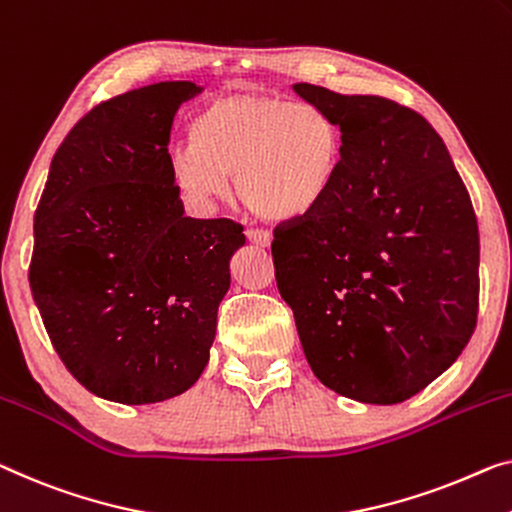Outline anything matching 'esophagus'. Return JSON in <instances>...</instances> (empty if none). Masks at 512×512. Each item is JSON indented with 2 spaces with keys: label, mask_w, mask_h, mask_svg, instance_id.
<instances>
[{
  "label": "esophagus",
  "mask_w": 512,
  "mask_h": 512,
  "mask_svg": "<svg viewBox=\"0 0 512 512\" xmlns=\"http://www.w3.org/2000/svg\"><path fill=\"white\" fill-rule=\"evenodd\" d=\"M246 234H248V239L253 241L255 246H259V248H269L271 241H273V236L266 232V230H248Z\"/></svg>",
  "instance_id": "esophagus-1"
}]
</instances>
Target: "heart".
Listing matches in <instances>:
<instances>
[{
    "instance_id": "1",
    "label": "heart",
    "mask_w": 512,
    "mask_h": 512,
    "mask_svg": "<svg viewBox=\"0 0 512 512\" xmlns=\"http://www.w3.org/2000/svg\"><path fill=\"white\" fill-rule=\"evenodd\" d=\"M345 135L312 101L225 94L190 121V144L172 151V179L197 202L227 195V177L246 207L273 223L315 213L338 181Z\"/></svg>"
}]
</instances>
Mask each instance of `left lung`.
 Returning <instances> with one entry per match:
<instances>
[{
    "instance_id": "1",
    "label": "left lung",
    "mask_w": 512,
    "mask_h": 512,
    "mask_svg": "<svg viewBox=\"0 0 512 512\" xmlns=\"http://www.w3.org/2000/svg\"><path fill=\"white\" fill-rule=\"evenodd\" d=\"M340 121L345 156L315 213L273 230V266L326 388L398 404L451 368L476 329L478 223L444 140L381 96L299 82Z\"/></svg>"
}]
</instances>
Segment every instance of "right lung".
Returning a JSON list of instances; mask_svg holds the SVG:
<instances>
[{"mask_svg": "<svg viewBox=\"0 0 512 512\" xmlns=\"http://www.w3.org/2000/svg\"><path fill=\"white\" fill-rule=\"evenodd\" d=\"M195 82H158L89 110L59 144L34 216L29 287L66 370L98 398L151 404L209 363L230 218L183 216L170 131Z\"/></svg>", "mask_w": 512, "mask_h": 512, "instance_id": "1", "label": "right lung"}]
</instances>
